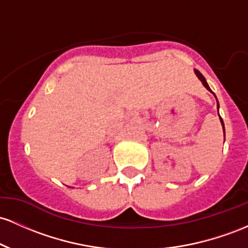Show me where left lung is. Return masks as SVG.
<instances>
[{
  "label": "left lung",
  "mask_w": 248,
  "mask_h": 248,
  "mask_svg": "<svg viewBox=\"0 0 248 248\" xmlns=\"http://www.w3.org/2000/svg\"><path fill=\"white\" fill-rule=\"evenodd\" d=\"M194 72H196V75H197V76H198V78H199L200 80H202V84H204V87L206 88L208 91H211V93H212V90H211L210 87H208V84H207L206 79H205V77L202 76V75L200 74V72H199L198 70H194ZM218 105H219V104H218ZM218 108H219V107H218ZM218 113H219V112H218ZM219 117H220V116H219ZM220 122H221V125H222V129H224V122H222V118H221V117H220ZM224 132H225V129H224Z\"/></svg>",
  "instance_id": "8db88e82"
}]
</instances>
